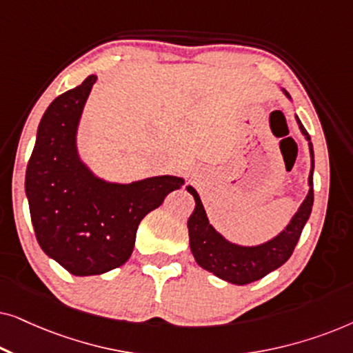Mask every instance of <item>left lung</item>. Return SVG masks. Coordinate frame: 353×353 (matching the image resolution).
I'll return each instance as SVG.
<instances>
[{
	"mask_svg": "<svg viewBox=\"0 0 353 353\" xmlns=\"http://www.w3.org/2000/svg\"><path fill=\"white\" fill-rule=\"evenodd\" d=\"M281 91L286 94L289 101L291 96L284 88ZM296 122L303 138L308 141V151H310V175H308V192L302 204L299 205L296 214L272 239L265 241L262 244L243 245L233 241L226 239L223 234L219 233L209 221L204 205L197 191L192 186H186V191L194 197V210L188 219V233H190V248L194 255V260L201 268L214 273L223 281L231 284L254 283L262 279L268 273L286 263L294 252L301 233L305 226L308 216L312 214L313 205V168H315V156H313L312 139L308 137L307 130L296 115Z\"/></svg>",
	"mask_w": 353,
	"mask_h": 353,
	"instance_id": "8db88e82",
	"label": "left lung"
}]
</instances>
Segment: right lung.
I'll list each match as a JSON object with an SVG mask.
<instances>
[{
    "instance_id": "obj_1",
    "label": "right lung",
    "mask_w": 353,
    "mask_h": 353,
    "mask_svg": "<svg viewBox=\"0 0 353 353\" xmlns=\"http://www.w3.org/2000/svg\"><path fill=\"white\" fill-rule=\"evenodd\" d=\"M96 80L98 75L86 77L50 104L26 173L38 244L75 276L103 274L127 262L141 220L185 185V178L175 175L108 181L81 161L77 134Z\"/></svg>"
}]
</instances>
